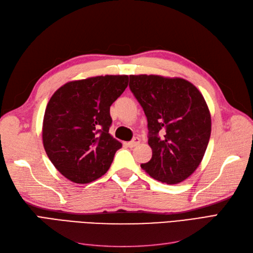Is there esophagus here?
I'll use <instances>...</instances> for the list:
<instances>
[{
	"label": "esophagus",
	"mask_w": 253,
	"mask_h": 253,
	"mask_svg": "<svg viewBox=\"0 0 253 253\" xmlns=\"http://www.w3.org/2000/svg\"><path fill=\"white\" fill-rule=\"evenodd\" d=\"M139 142H140V139L138 138V137H135V138L132 141H128L126 144H127V147H129V148H134V147H136L137 144H139Z\"/></svg>",
	"instance_id": "1"
}]
</instances>
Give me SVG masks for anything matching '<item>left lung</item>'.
I'll use <instances>...</instances> for the list:
<instances>
[{"mask_svg":"<svg viewBox=\"0 0 253 253\" xmlns=\"http://www.w3.org/2000/svg\"><path fill=\"white\" fill-rule=\"evenodd\" d=\"M129 89L148 119L152 158L141 168L154 179L175 185L200 166L211 134L203 95L181 78L131 75Z\"/></svg>","mask_w":253,"mask_h":253,"instance_id":"1","label":"left lung"}]
</instances>
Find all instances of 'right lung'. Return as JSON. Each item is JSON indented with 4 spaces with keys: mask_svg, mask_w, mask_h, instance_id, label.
Masks as SVG:
<instances>
[{
    "mask_svg": "<svg viewBox=\"0 0 253 253\" xmlns=\"http://www.w3.org/2000/svg\"><path fill=\"white\" fill-rule=\"evenodd\" d=\"M126 75L97 76L65 83L45 110L42 139L51 164L64 177L88 183L110 169L122 144L109 133L110 106L127 86Z\"/></svg>",
    "mask_w": 253,
    "mask_h": 253,
    "instance_id": "right-lung-1",
    "label": "right lung"
}]
</instances>
